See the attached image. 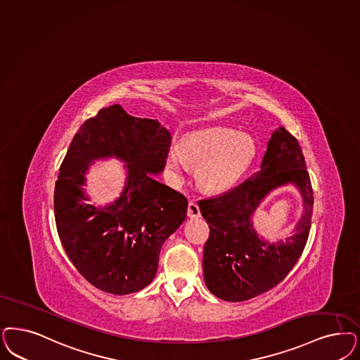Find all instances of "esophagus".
<instances>
[{
	"mask_svg": "<svg viewBox=\"0 0 360 360\" xmlns=\"http://www.w3.org/2000/svg\"><path fill=\"white\" fill-rule=\"evenodd\" d=\"M187 215H188V218H191V219L200 217V210H199V206L197 202H194V200H190V202H188Z\"/></svg>",
	"mask_w": 360,
	"mask_h": 360,
	"instance_id": "1",
	"label": "esophagus"
}]
</instances>
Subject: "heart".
Instances as JSON below:
<instances>
[{
    "label": "heart",
    "mask_w": 360,
    "mask_h": 360,
    "mask_svg": "<svg viewBox=\"0 0 360 360\" xmlns=\"http://www.w3.org/2000/svg\"><path fill=\"white\" fill-rule=\"evenodd\" d=\"M257 146L251 136L227 126H209L187 134L182 146L167 151L166 166L179 176L187 172V162L199 165L197 178L209 191H224L245 175L255 158Z\"/></svg>",
    "instance_id": "heart-1"
}]
</instances>
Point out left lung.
Masks as SVG:
<instances>
[{
	"label": "left lung",
	"instance_id": "left-lung-1",
	"mask_svg": "<svg viewBox=\"0 0 360 360\" xmlns=\"http://www.w3.org/2000/svg\"><path fill=\"white\" fill-rule=\"evenodd\" d=\"M288 183L301 191L304 212L291 237L270 244L257 236L250 217L269 192ZM198 205L210 229L203 276L211 292L227 302H243L271 290L292 270L310 234L314 193L297 138L282 126L274 130L258 173Z\"/></svg>",
	"mask_w": 360,
	"mask_h": 360
}]
</instances>
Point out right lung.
<instances>
[{
    "mask_svg": "<svg viewBox=\"0 0 360 360\" xmlns=\"http://www.w3.org/2000/svg\"><path fill=\"white\" fill-rule=\"evenodd\" d=\"M172 145L158 120L129 115L122 106L101 109L77 131L54 188V217L69 259L90 285L126 295L154 279L163 242L184 224L187 199L155 181ZM127 163L122 197L108 207L89 205L82 186L94 159Z\"/></svg>",
    "mask_w": 360,
    "mask_h": 360,
    "instance_id": "1",
    "label": "right lung"
}]
</instances>
